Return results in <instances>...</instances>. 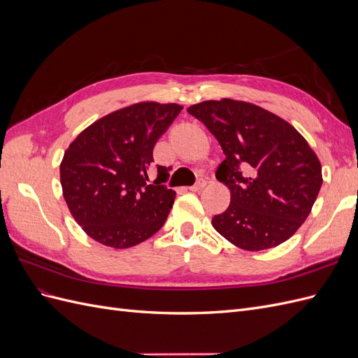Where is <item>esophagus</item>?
<instances>
[{"instance_id":"esophagus-1","label":"esophagus","mask_w":358,"mask_h":358,"mask_svg":"<svg viewBox=\"0 0 358 358\" xmlns=\"http://www.w3.org/2000/svg\"><path fill=\"white\" fill-rule=\"evenodd\" d=\"M206 187V180L203 179V178H200L196 183H194V185L189 188L191 191H200V189H203Z\"/></svg>"}]
</instances>
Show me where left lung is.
Instances as JSON below:
<instances>
[{"mask_svg":"<svg viewBox=\"0 0 358 358\" xmlns=\"http://www.w3.org/2000/svg\"><path fill=\"white\" fill-rule=\"evenodd\" d=\"M188 113L218 140L225 159L216 179L231 192L213 229L246 251L288 241L306 221L322 185L315 152L294 127L255 104L224 99Z\"/></svg>","mask_w":358,"mask_h":358,"instance_id":"obj_1","label":"left lung"}]
</instances>
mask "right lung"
Masks as SVG:
<instances>
[{"mask_svg":"<svg viewBox=\"0 0 358 358\" xmlns=\"http://www.w3.org/2000/svg\"><path fill=\"white\" fill-rule=\"evenodd\" d=\"M179 104L138 103L116 110L76 137L61 162V185L83 231L106 246L131 248L164 225L176 192L170 169L157 166L154 148L180 113Z\"/></svg>","mask_w":358,"mask_h":358,"instance_id":"right-lung-1","label":"right lung"}]
</instances>
